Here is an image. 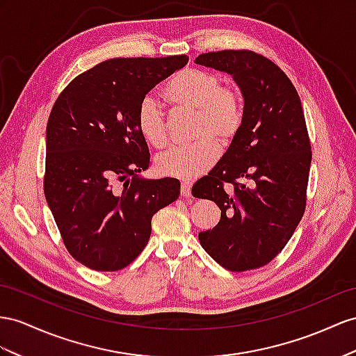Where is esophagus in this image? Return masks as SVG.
<instances>
[{
    "label": "esophagus",
    "mask_w": 356,
    "mask_h": 356,
    "mask_svg": "<svg viewBox=\"0 0 356 356\" xmlns=\"http://www.w3.org/2000/svg\"><path fill=\"white\" fill-rule=\"evenodd\" d=\"M180 195L181 197H191V185L186 184V181H184L180 186Z\"/></svg>",
    "instance_id": "esophagus-1"
}]
</instances>
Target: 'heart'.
I'll return each mask as SVG.
<instances>
[{"mask_svg": "<svg viewBox=\"0 0 356 356\" xmlns=\"http://www.w3.org/2000/svg\"><path fill=\"white\" fill-rule=\"evenodd\" d=\"M163 96L177 106L194 109L193 138L195 143L171 147L156 158L159 172L181 180H193L211 170L218 158L216 145H229L243 124V100L236 88L224 87L220 75L186 69L171 76ZM136 127L152 147L167 144V123L158 99L144 96L136 108Z\"/></svg>", "mask_w": 356, "mask_h": 356, "instance_id": "b5f03b06", "label": "heart"}]
</instances>
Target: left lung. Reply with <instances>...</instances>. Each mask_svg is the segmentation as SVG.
Segmentation results:
<instances>
[{"label": "left lung", "instance_id": "1", "mask_svg": "<svg viewBox=\"0 0 356 356\" xmlns=\"http://www.w3.org/2000/svg\"><path fill=\"white\" fill-rule=\"evenodd\" d=\"M195 63L232 75L243 97L239 135L193 186L194 197L221 209L198 241L225 269H257L286 247L305 211L312 145L302 105L284 72L256 52H207Z\"/></svg>", "mask_w": 356, "mask_h": 356}]
</instances>
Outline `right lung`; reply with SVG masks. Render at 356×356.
Wrapping results in <instances>:
<instances>
[{
	"label": "right lung",
	"mask_w": 356,
	"mask_h": 356,
	"mask_svg": "<svg viewBox=\"0 0 356 356\" xmlns=\"http://www.w3.org/2000/svg\"><path fill=\"white\" fill-rule=\"evenodd\" d=\"M186 63L106 60L78 75L52 106L44 197L67 251L90 269L132 263L150 239L152 216L180 194L177 179L141 176L150 153L135 115L140 100Z\"/></svg>",
	"instance_id": "add662e5"
}]
</instances>
